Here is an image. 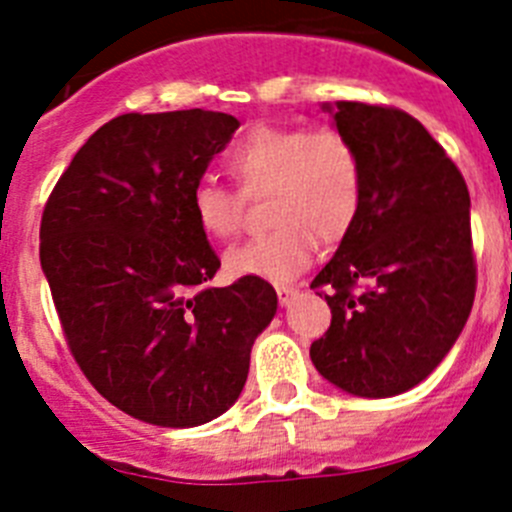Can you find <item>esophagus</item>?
Wrapping results in <instances>:
<instances>
[{"label":"esophagus","mask_w":512,"mask_h":512,"mask_svg":"<svg viewBox=\"0 0 512 512\" xmlns=\"http://www.w3.org/2000/svg\"><path fill=\"white\" fill-rule=\"evenodd\" d=\"M297 295H300V289L297 287H277V297H279V305L282 307L292 305Z\"/></svg>","instance_id":"esophagus-1"}]
</instances>
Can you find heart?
<instances>
[{
  "mask_svg": "<svg viewBox=\"0 0 512 512\" xmlns=\"http://www.w3.org/2000/svg\"><path fill=\"white\" fill-rule=\"evenodd\" d=\"M246 197L269 194L261 238L225 253L230 277L289 282L307 269L318 241L336 243L354 228L364 194V171L354 143L338 130L259 125L225 158ZM194 223L215 241L241 228V202L215 182H197L189 194Z\"/></svg>",
  "mask_w": 512,
  "mask_h": 512,
  "instance_id": "1",
  "label": "heart"
}]
</instances>
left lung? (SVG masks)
Instances as JSON below:
<instances>
[{"instance_id": "1", "label": "left lung", "mask_w": 512, "mask_h": 512, "mask_svg": "<svg viewBox=\"0 0 512 512\" xmlns=\"http://www.w3.org/2000/svg\"><path fill=\"white\" fill-rule=\"evenodd\" d=\"M323 112L354 143L364 194L354 228L310 284L333 315L310 359L348 395H402L441 364L472 312L467 184L408 112L364 102Z\"/></svg>"}]
</instances>
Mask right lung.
Instances as JSON below:
<instances>
[{"label":"right lung","instance_id":"obj_1","mask_svg":"<svg viewBox=\"0 0 512 512\" xmlns=\"http://www.w3.org/2000/svg\"><path fill=\"white\" fill-rule=\"evenodd\" d=\"M241 122L225 112L120 115L71 158L40 223V266L94 390L161 428L210 423L241 397L277 315L259 277L202 284L220 259L189 194Z\"/></svg>","mask_w":512,"mask_h":512}]
</instances>
